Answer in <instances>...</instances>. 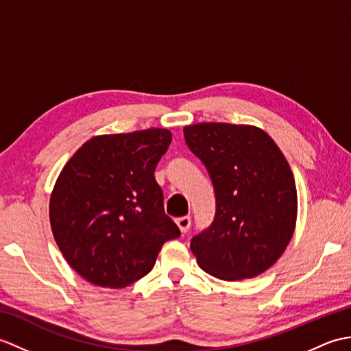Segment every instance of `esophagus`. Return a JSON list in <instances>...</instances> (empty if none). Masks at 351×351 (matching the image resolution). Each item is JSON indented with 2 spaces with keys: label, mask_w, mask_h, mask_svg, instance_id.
I'll return each mask as SVG.
<instances>
[{
  "label": "esophagus",
  "mask_w": 351,
  "mask_h": 351,
  "mask_svg": "<svg viewBox=\"0 0 351 351\" xmlns=\"http://www.w3.org/2000/svg\"><path fill=\"white\" fill-rule=\"evenodd\" d=\"M176 225L181 229V232L185 234L191 226V217H189V215H184V217L176 219Z\"/></svg>",
  "instance_id": "esophagus-1"
}]
</instances>
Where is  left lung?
Returning a JSON list of instances; mask_svg holds the SVG:
<instances>
[{"label": "left lung", "instance_id": "obj_1", "mask_svg": "<svg viewBox=\"0 0 351 351\" xmlns=\"http://www.w3.org/2000/svg\"><path fill=\"white\" fill-rule=\"evenodd\" d=\"M184 137L210 173L215 196L213 223L190 243L197 264L221 280L264 273L295 228L297 190L285 156L250 125L197 123L185 126Z\"/></svg>", "mask_w": 351, "mask_h": 351}]
</instances>
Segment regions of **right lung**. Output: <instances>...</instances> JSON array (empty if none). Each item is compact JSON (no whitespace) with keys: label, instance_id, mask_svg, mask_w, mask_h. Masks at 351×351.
<instances>
[{"label":"right lung","instance_id":"obj_1","mask_svg":"<svg viewBox=\"0 0 351 351\" xmlns=\"http://www.w3.org/2000/svg\"><path fill=\"white\" fill-rule=\"evenodd\" d=\"M170 141L161 128L93 137L57 178L52 234L68 264L93 285H131L152 270L162 244L181 235L154 176Z\"/></svg>","mask_w":351,"mask_h":351}]
</instances>
